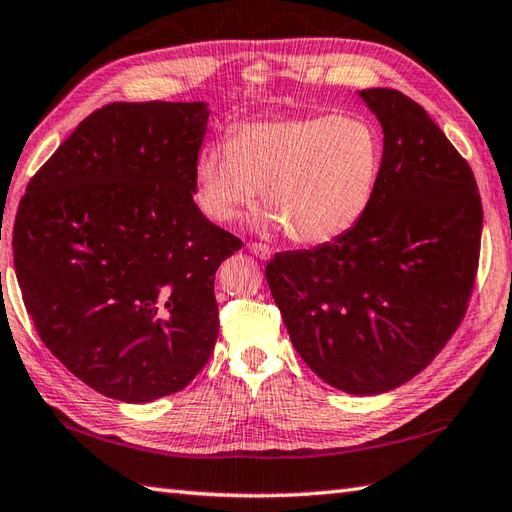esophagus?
<instances>
[{
	"mask_svg": "<svg viewBox=\"0 0 512 512\" xmlns=\"http://www.w3.org/2000/svg\"><path fill=\"white\" fill-rule=\"evenodd\" d=\"M247 249L260 260H267V258H271V254H274L271 252V247L265 243H247Z\"/></svg>",
	"mask_w": 512,
	"mask_h": 512,
	"instance_id": "34e87169",
	"label": "esophagus"
}]
</instances>
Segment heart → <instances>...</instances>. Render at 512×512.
<instances>
[{
	"label": "heart",
	"mask_w": 512,
	"mask_h": 512,
	"mask_svg": "<svg viewBox=\"0 0 512 512\" xmlns=\"http://www.w3.org/2000/svg\"><path fill=\"white\" fill-rule=\"evenodd\" d=\"M381 155L377 129L355 113L249 120L201 151L195 199L208 219L230 223L260 188L265 223L285 225L295 243H331L366 214Z\"/></svg>",
	"instance_id": "heart-1"
}]
</instances>
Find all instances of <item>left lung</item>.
<instances>
[{"instance_id":"obj_1","label":"left lung","mask_w":512,"mask_h":512,"mask_svg":"<svg viewBox=\"0 0 512 512\" xmlns=\"http://www.w3.org/2000/svg\"><path fill=\"white\" fill-rule=\"evenodd\" d=\"M383 127L366 214L333 243L280 252L265 276L291 342L317 377L381 394L425 370L475 287L482 199L469 162L399 89H361Z\"/></svg>"}]
</instances>
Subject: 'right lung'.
I'll list each match as a JSON object with an SVG mask.
<instances>
[{
    "instance_id": "1",
    "label": "right lung",
    "mask_w": 512,
    "mask_h": 512,
    "mask_svg": "<svg viewBox=\"0 0 512 512\" xmlns=\"http://www.w3.org/2000/svg\"><path fill=\"white\" fill-rule=\"evenodd\" d=\"M206 102H111L28 181L15 274L41 342L124 403L184 390L219 337L214 274L241 249L192 199Z\"/></svg>"
}]
</instances>
